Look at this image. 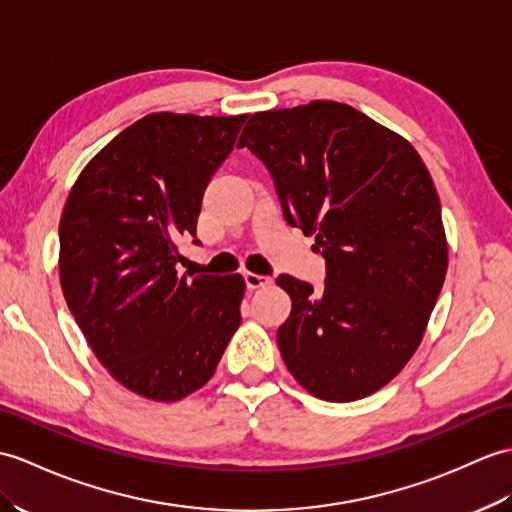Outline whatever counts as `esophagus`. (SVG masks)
Instances as JSON below:
<instances>
[{
  "mask_svg": "<svg viewBox=\"0 0 512 512\" xmlns=\"http://www.w3.org/2000/svg\"><path fill=\"white\" fill-rule=\"evenodd\" d=\"M244 283L248 290H257V288H264V285H268L270 277L255 275V272H244Z\"/></svg>",
  "mask_w": 512,
  "mask_h": 512,
  "instance_id": "obj_1",
  "label": "esophagus"
}]
</instances>
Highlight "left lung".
I'll use <instances>...</instances> for the list:
<instances>
[{"instance_id":"left-lung-1","label":"left lung","mask_w":512,"mask_h":512,"mask_svg":"<svg viewBox=\"0 0 512 512\" xmlns=\"http://www.w3.org/2000/svg\"><path fill=\"white\" fill-rule=\"evenodd\" d=\"M264 163L283 218L316 235L320 290L279 275L292 312L277 331L296 382L325 401L386 386L417 351L447 272L434 183L406 139L349 104L255 113L240 144Z\"/></svg>"}]
</instances>
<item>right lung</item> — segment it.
Listing matches in <instances>:
<instances>
[{"mask_svg":"<svg viewBox=\"0 0 512 512\" xmlns=\"http://www.w3.org/2000/svg\"><path fill=\"white\" fill-rule=\"evenodd\" d=\"M248 115L150 113L98 152L71 187L61 240L69 312L109 373L178 401L209 382L240 327V275H176L202 196ZM198 244V240H192Z\"/></svg>","mask_w":512,"mask_h":512,"instance_id":"1","label":"right lung"}]
</instances>
